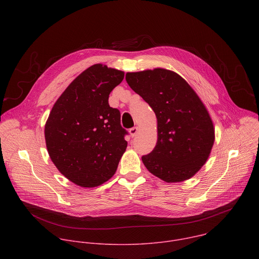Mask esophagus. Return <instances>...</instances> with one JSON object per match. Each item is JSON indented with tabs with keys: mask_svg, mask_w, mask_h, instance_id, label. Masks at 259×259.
Listing matches in <instances>:
<instances>
[{
	"mask_svg": "<svg viewBox=\"0 0 259 259\" xmlns=\"http://www.w3.org/2000/svg\"><path fill=\"white\" fill-rule=\"evenodd\" d=\"M138 127H133V128H131L130 130H129V132H130V135L132 136V137H134L136 134H137V132H138Z\"/></svg>",
	"mask_w": 259,
	"mask_h": 259,
	"instance_id": "1",
	"label": "esophagus"
}]
</instances>
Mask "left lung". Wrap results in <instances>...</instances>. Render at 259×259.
Here are the masks:
<instances>
[{"label": "left lung", "instance_id": "8db88e82", "mask_svg": "<svg viewBox=\"0 0 259 259\" xmlns=\"http://www.w3.org/2000/svg\"><path fill=\"white\" fill-rule=\"evenodd\" d=\"M126 81L157 117V144L152 153L141 158L146 169L166 182L193 177L208 160L215 138L204 103L188 82L172 70L127 72Z\"/></svg>", "mask_w": 259, "mask_h": 259}]
</instances>
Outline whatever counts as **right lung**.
I'll list each match as a JSON object with an SVG mask.
<instances>
[{"label":"right lung","mask_w":259,"mask_h":259,"mask_svg":"<svg viewBox=\"0 0 259 259\" xmlns=\"http://www.w3.org/2000/svg\"><path fill=\"white\" fill-rule=\"evenodd\" d=\"M124 71L97 63L79 75L57 99L45 125L49 156L68 180L94 188L116 173L128 132L108 96Z\"/></svg>","instance_id":"right-lung-1"}]
</instances>
